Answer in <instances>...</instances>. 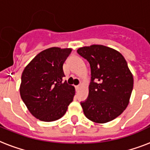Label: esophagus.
<instances>
[{"label": "esophagus", "mask_w": 150, "mask_h": 150, "mask_svg": "<svg viewBox=\"0 0 150 150\" xmlns=\"http://www.w3.org/2000/svg\"><path fill=\"white\" fill-rule=\"evenodd\" d=\"M79 89H80V86H75V89H76V91H78V90H79Z\"/></svg>", "instance_id": "34e87169"}]
</instances>
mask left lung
I'll return each instance as SVG.
<instances>
[{
	"label": "left lung",
	"instance_id": "obj_1",
	"mask_svg": "<svg viewBox=\"0 0 150 150\" xmlns=\"http://www.w3.org/2000/svg\"><path fill=\"white\" fill-rule=\"evenodd\" d=\"M78 54L89 61L91 82L89 96L81 103L84 114L95 123L114 120L128 107L133 76L123 55L103 45L80 47Z\"/></svg>",
	"mask_w": 150,
	"mask_h": 150
}]
</instances>
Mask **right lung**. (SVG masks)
<instances>
[{
  "label": "right lung",
  "instance_id": "add662e5",
  "mask_svg": "<svg viewBox=\"0 0 150 150\" xmlns=\"http://www.w3.org/2000/svg\"><path fill=\"white\" fill-rule=\"evenodd\" d=\"M71 52V48H48L39 53L22 72L21 98L40 121L58 120L72 102L75 87L63 81V64Z\"/></svg>",
  "mask_w": 150,
  "mask_h": 150
}]
</instances>
